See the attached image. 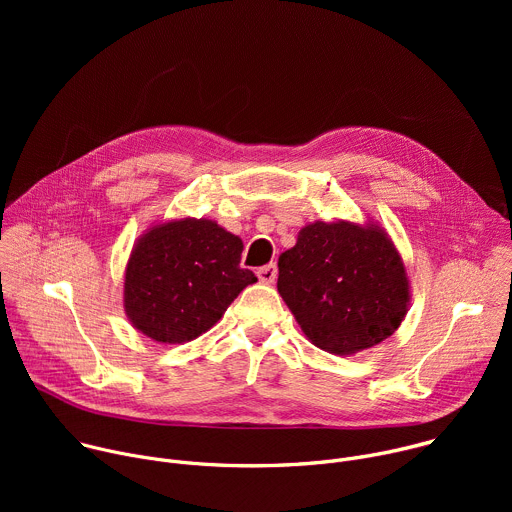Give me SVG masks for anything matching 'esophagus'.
<instances>
[{
  "label": "esophagus",
  "mask_w": 512,
  "mask_h": 512,
  "mask_svg": "<svg viewBox=\"0 0 512 512\" xmlns=\"http://www.w3.org/2000/svg\"><path fill=\"white\" fill-rule=\"evenodd\" d=\"M257 277L261 283H273L275 277H277V265L275 263H269V265H263L257 269Z\"/></svg>",
  "instance_id": "1"
}]
</instances>
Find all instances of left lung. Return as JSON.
Listing matches in <instances>:
<instances>
[{"mask_svg": "<svg viewBox=\"0 0 512 512\" xmlns=\"http://www.w3.org/2000/svg\"><path fill=\"white\" fill-rule=\"evenodd\" d=\"M277 267L279 296L320 350L356 354L389 338L405 320L407 269L375 221L310 223Z\"/></svg>", "mask_w": 512, "mask_h": 512, "instance_id": "1", "label": "left lung"}]
</instances>
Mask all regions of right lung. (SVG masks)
Segmentation results:
<instances>
[{
	"mask_svg": "<svg viewBox=\"0 0 512 512\" xmlns=\"http://www.w3.org/2000/svg\"><path fill=\"white\" fill-rule=\"evenodd\" d=\"M243 241L210 218L156 223L125 265L123 308L135 330L160 344H184L223 318L255 283L241 263Z\"/></svg>",
	"mask_w": 512,
	"mask_h": 512,
	"instance_id": "add662e5",
	"label": "right lung"
}]
</instances>
